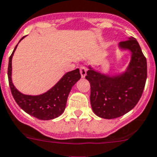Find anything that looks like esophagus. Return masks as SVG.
<instances>
[{"label": "esophagus", "instance_id": "obj_1", "mask_svg": "<svg viewBox=\"0 0 157 157\" xmlns=\"http://www.w3.org/2000/svg\"><path fill=\"white\" fill-rule=\"evenodd\" d=\"M80 74H81L82 78H84L86 75V68L85 67H80Z\"/></svg>", "mask_w": 157, "mask_h": 157}]
</instances>
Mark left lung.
I'll return each mask as SVG.
<instances>
[{
	"label": "left lung",
	"mask_w": 157,
	"mask_h": 157,
	"mask_svg": "<svg viewBox=\"0 0 157 157\" xmlns=\"http://www.w3.org/2000/svg\"><path fill=\"white\" fill-rule=\"evenodd\" d=\"M129 50L132 58L127 71L116 76L106 75L89 67L86 78L90 85V104L94 114L103 119H115L134 108L140 99L147 79V61L134 37L119 44Z\"/></svg>",
	"instance_id": "obj_1"
}]
</instances>
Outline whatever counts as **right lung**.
<instances>
[{
  "label": "right lung",
  "instance_id": "obj_1",
  "mask_svg": "<svg viewBox=\"0 0 157 157\" xmlns=\"http://www.w3.org/2000/svg\"><path fill=\"white\" fill-rule=\"evenodd\" d=\"M25 36L20 40V41ZM18 45V44H17ZM14 48L9 60L8 78L11 93L18 106L30 116L41 120H50L58 117L63 113L68 95L72 86L81 78L79 69L67 72L47 92L40 95H27L16 89L12 82V58L16 50Z\"/></svg>",
  "mask_w": 157,
  "mask_h": 157
}]
</instances>
